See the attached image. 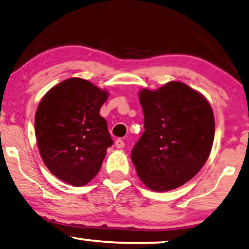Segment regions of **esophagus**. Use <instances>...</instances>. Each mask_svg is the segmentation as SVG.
<instances>
[{"mask_svg":"<svg viewBox=\"0 0 249 249\" xmlns=\"http://www.w3.org/2000/svg\"><path fill=\"white\" fill-rule=\"evenodd\" d=\"M115 145H116V148H118V149H121V148H123L125 145V143H124V141L122 140V139H117V140L115 141Z\"/></svg>","mask_w":249,"mask_h":249,"instance_id":"obj_1","label":"esophagus"}]
</instances>
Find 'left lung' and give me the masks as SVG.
<instances>
[{"label":"left lung","mask_w":249,"mask_h":249,"mask_svg":"<svg viewBox=\"0 0 249 249\" xmlns=\"http://www.w3.org/2000/svg\"><path fill=\"white\" fill-rule=\"evenodd\" d=\"M139 99L144 132L131 159L145 187L173 190L191 180L210 157L213 110L203 94L182 82H168L157 90L142 89Z\"/></svg>","instance_id":"obj_1"}]
</instances>
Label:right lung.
I'll use <instances>...</instances> for the list:
<instances>
[{
	"instance_id": "1",
	"label": "right lung",
	"mask_w": 249,
	"mask_h": 249,
	"mask_svg": "<svg viewBox=\"0 0 249 249\" xmlns=\"http://www.w3.org/2000/svg\"><path fill=\"white\" fill-rule=\"evenodd\" d=\"M108 91L72 77L53 86L35 114L39 154L49 171L66 183L82 187L99 173L112 144L100 108Z\"/></svg>"
}]
</instances>
